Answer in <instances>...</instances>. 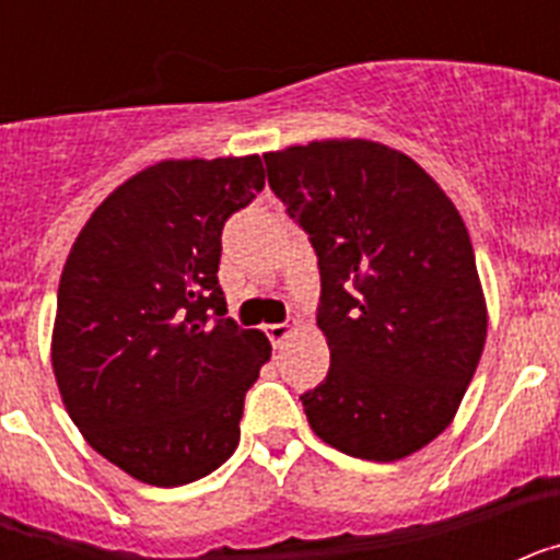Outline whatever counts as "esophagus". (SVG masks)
<instances>
[{
    "label": "esophagus",
    "instance_id": "esophagus-1",
    "mask_svg": "<svg viewBox=\"0 0 560 560\" xmlns=\"http://www.w3.org/2000/svg\"><path fill=\"white\" fill-rule=\"evenodd\" d=\"M294 330H296V323H277V325H269V328H266V336H269L275 348H280V345H283V341L294 334Z\"/></svg>",
    "mask_w": 560,
    "mask_h": 560
}]
</instances>
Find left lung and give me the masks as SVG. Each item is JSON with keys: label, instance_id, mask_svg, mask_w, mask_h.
Instances as JSON below:
<instances>
[{"label": "left lung", "instance_id": "obj_1", "mask_svg": "<svg viewBox=\"0 0 560 560\" xmlns=\"http://www.w3.org/2000/svg\"><path fill=\"white\" fill-rule=\"evenodd\" d=\"M264 160L319 257L316 325L330 370L300 398L311 429L350 457H409L454 420L488 336L457 207L407 153L373 140L308 142Z\"/></svg>", "mask_w": 560, "mask_h": 560}]
</instances>
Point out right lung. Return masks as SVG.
I'll list each match as a JSON object with an SVG mask.
<instances>
[{"label": "right lung", "instance_id": "right-lung-1", "mask_svg": "<svg viewBox=\"0 0 560 560\" xmlns=\"http://www.w3.org/2000/svg\"><path fill=\"white\" fill-rule=\"evenodd\" d=\"M264 185L257 153L156 162L69 249L52 373L89 446L140 482H196L237 448L271 345L224 316L221 230Z\"/></svg>", "mask_w": 560, "mask_h": 560}]
</instances>
